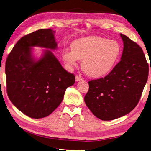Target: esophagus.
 <instances>
[{"label": "esophagus", "instance_id": "esophagus-1", "mask_svg": "<svg viewBox=\"0 0 151 151\" xmlns=\"http://www.w3.org/2000/svg\"><path fill=\"white\" fill-rule=\"evenodd\" d=\"M83 80V79L81 76H80V75H76V80L77 81V82H78V81Z\"/></svg>", "mask_w": 151, "mask_h": 151}]
</instances>
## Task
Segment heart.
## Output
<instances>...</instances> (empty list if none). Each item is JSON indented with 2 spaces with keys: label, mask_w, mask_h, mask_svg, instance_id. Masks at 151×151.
Returning <instances> with one entry per match:
<instances>
[{
  "label": "heart",
  "mask_w": 151,
  "mask_h": 151,
  "mask_svg": "<svg viewBox=\"0 0 151 151\" xmlns=\"http://www.w3.org/2000/svg\"><path fill=\"white\" fill-rule=\"evenodd\" d=\"M122 47L117 41L99 36L78 39L71 45V50L63 52V59L70 66L78 59L86 75L94 78L104 77L114 68L120 57Z\"/></svg>",
  "instance_id": "obj_1"
}]
</instances>
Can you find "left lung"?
I'll use <instances>...</instances> for the list:
<instances>
[{"label": "left lung", "mask_w": 151, "mask_h": 151, "mask_svg": "<svg viewBox=\"0 0 151 151\" xmlns=\"http://www.w3.org/2000/svg\"><path fill=\"white\" fill-rule=\"evenodd\" d=\"M121 61L105 77L90 80L84 101L91 112L104 121L127 115L138 103L148 76V64L142 48L121 34ZM151 70V68H150Z\"/></svg>", "instance_id": "left-lung-1"}]
</instances>
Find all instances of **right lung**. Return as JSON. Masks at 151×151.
I'll return each mask as SVG.
<instances>
[{
  "instance_id": "obj_1",
  "label": "right lung",
  "mask_w": 151,
  "mask_h": 151,
  "mask_svg": "<svg viewBox=\"0 0 151 151\" xmlns=\"http://www.w3.org/2000/svg\"><path fill=\"white\" fill-rule=\"evenodd\" d=\"M54 33L51 29H41L22 37L6 61L9 98L20 111L34 119L52 113L67 88L75 82V76L63 69L50 50H45L38 61L32 57L33 46L56 49Z\"/></svg>"
}]
</instances>
